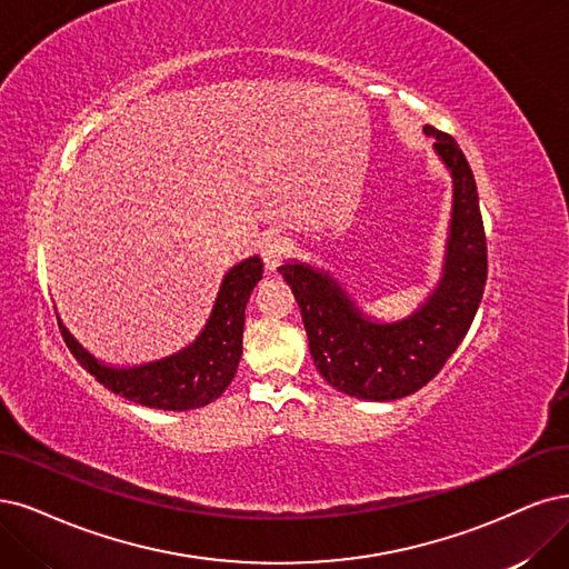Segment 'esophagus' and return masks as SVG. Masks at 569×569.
Here are the masks:
<instances>
[{
	"mask_svg": "<svg viewBox=\"0 0 569 569\" xmlns=\"http://www.w3.org/2000/svg\"><path fill=\"white\" fill-rule=\"evenodd\" d=\"M260 252H262V260L267 264L269 271L277 269L290 252V241L283 237V234H267L262 239V246H260Z\"/></svg>",
	"mask_w": 569,
	"mask_h": 569,
	"instance_id": "obj_1",
	"label": "esophagus"
}]
</instances>
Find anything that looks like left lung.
Instances as JSON below:
<instances>
[{
	"label": "left lung",
	"instance_id": "left-lung-1",
	"mask_svg": "<svg viewBox=\"0 0 569 569\" xmlns=\"http://www.w3.org/2000/svg\"><path fill=\"white\" fill-rule=\"evenodd\" d=\"M452 176V218L443 277L410 317L370 319L328 271L305 262L279 267L292 288L309 351L323 380L363 401H396L429 385L471 328L488 279V243L476 180L452 136L425 126Z\"/></svg>",
	"mask_w": 569,
	"mask_h": 569
}]
</instances>
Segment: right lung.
I'll return each instance as SVG.
<instances>
[{
  "label": "right lung",
  "instance_id": "1",
  "mask_svg": "<svg viewBox=\"0 0 569 569\" xmlns=\"http://www.w3.org/2000/svg\"><path fill=\"white\" fill-rule=\"evenodd\" d=\"M260 279L262 260L258 256L231 267L224 273L216 307L199 338L178 353L136 368L100 363L72 338L60 319L58 326L79 366L87 368L102 387L147 408L173 412L197 410L213 403L234 380L243 349L246 305Z\"/></svg>",
  "mask_w": 569,
  "mask_h": 569
}]
</instances>
